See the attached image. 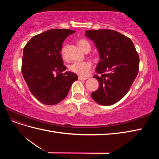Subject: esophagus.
Instances as JSON below:
<instances>
[{"label": "esophagus", "mask_w": 159, "mask_h": 159, "mask_svg": "<svg viewBox=\"0 0 159 159\" xmlns=\"http://www.w3.org/2000/svg\"><path fill=\"white\" fill-rule=\"evenodd\" d=\"M78 79L80 80H86L88 79V78H85V77H81V76H79Z\"/></svg>", "instance_id": "esophagus-1"}]
</instances>
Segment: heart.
Masks as SVG:
<instances>
[{
    "instance_id": "1",
    "label": "heart",
    "mask_w": 159,
    "mask_h": 159,
    "mask_svg": "<svg viewBox=\"0 0 159 159\" xmlns=\"http://www.w3.org/2000/svg\"><path fill=\"white\" fill-rule=\"evenodd\" d=\"M78 44L80 48L85 52L86 50H90V44L89 42L85 39H80L78 42ZM65 48H63L61 50L62 56H64ZM91 68V63L88 61H75L74 63L70 66V70L71 71L78 74L80 76H86L90 71Z\"/></svg>"
}]
</instances>
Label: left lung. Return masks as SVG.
Masks as SVG:
<instances>
[{
    "label": "left lung",
    "instance_id": "1",
    "mask_svg": "<svg viewBox=\"0 0 159 159\" xmlns=\"http://www.w3.org/2000/svg\"><path fill=\"white\" fill-rule=\"evenodd\" d=\"M93 41L99 55L95 71L100 76L97 91L91 98L98 103L108 106L117 103L129 91L139 72V57L131 40L112 30L85 31Z\"/></svg>",
    "mask_w": 159,
    "mask_h": 159
}]
</instances>
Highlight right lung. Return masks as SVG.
Masks as SVG:
<instances>
[{
  "mask_svg": "<svg viewBox=\"0 0 159 159\" xmlns=\"http://www.w3.org/2000/svg\"><path fill=\"white\" fill-rule=\"evenodd\" d=\"M75 31L52 29L32 37L24 48L22 73L30 92L45 105H56L78 79L66 71L60 52L66 38Z\"/></svg>",
  "mask_w": 159,
  "mask_h": 159,
  "instance_id": "obj_1",
  "label": "right lung"
}]
</instances>
